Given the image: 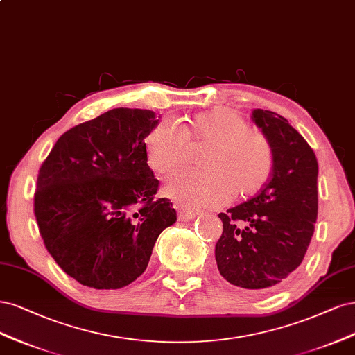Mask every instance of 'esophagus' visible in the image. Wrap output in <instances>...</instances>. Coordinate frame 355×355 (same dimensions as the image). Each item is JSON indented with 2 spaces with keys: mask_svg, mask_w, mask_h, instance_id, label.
I'll return each instance as SVG.
<instances>
[{
  "mask_svg": "<svg viewBox=\"0 0 355 355\" xmlns=\"http://www.w3.org/2000/svg\"><path fill=\"white\" fill-rule=\"evenodd\" d=\"M177 212H178V218L181 221H191L194 216L198 215V211H190L184 207H180V205H177Z\"/></svg>",
  "mask_w": 355,
  "mask_h": 355,
  "instance_id": "34e87169",
  "label": "esophagus"
}]
</instances>
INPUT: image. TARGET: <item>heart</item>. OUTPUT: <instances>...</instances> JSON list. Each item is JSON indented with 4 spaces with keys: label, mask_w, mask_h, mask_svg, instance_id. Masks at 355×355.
<instances>
[{
    "label": "heart",
    "mask_w": 355,
    "mask_h": 355,
    "mask_svg": "<svg viewBox=\"0 0 355 355\" xmlns=\"http://www.w3.org/2000/svg\"><path fill=\"white\" fill-rule=\"evenodd\" d=\"M198 144H207L199 157L203 168L180 171L165 187L182 207H220L233 193L252 196L271 177L274 150L267 135L248 127L242 115L225 107L196 113L180 131L169 123L155 125L144 137L147 164L168 175L187 162L189 146Z\"/></svg>",
    "instance_id": "b5f03b06"
}]
</instances>
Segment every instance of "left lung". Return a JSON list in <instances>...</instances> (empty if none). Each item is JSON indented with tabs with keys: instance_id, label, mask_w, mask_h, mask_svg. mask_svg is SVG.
Instances as JSON below:
<instances>
[{
	"instance_id": "1",
	"label": "left lung",
	"mask_w": 355,
	"mask_h": 355,
	"mask_svg": "<svg viewBox=\"0 0 355 355\" xmlns=\"http://www.w3.org/2000/svg\"><path fill=\"white\" fill-rule=\"evenodd\" d=\"M252 119L274 150L267 184L254 198L218 214L215 246L220 274L239 288L268 292L300 267L317 220L318 165L313 148L288 119L255 109Z\"/></svg>"
}]
</instances>
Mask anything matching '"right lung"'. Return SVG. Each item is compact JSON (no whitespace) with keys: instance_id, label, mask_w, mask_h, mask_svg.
I'll return each mask as SVG.
<instances>
[{"instance_id":"obj_1","label":"right lung","mask_w":355,"mask_h":355,"mask_svg":"<svg viewBox=\"0 0 355 355\" xmlns=\"http://www.w3.org/2000/svg\"><path fill=\"white\" fill-rule=\"evenodd\" d=\"M157 122L152 110L112 109L66 131L40 168L33 212L44 245L88 288L119 289L141 276L177 220L171 200L156 198L144 152Z\"/></svg>"}]
</instances>
